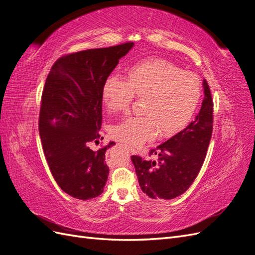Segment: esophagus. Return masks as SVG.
Masks as SVG:
<instances>
[{
  "label": "esophagus",
  "instance_id": "1",
  "mask_svg": "<svg viewBox=\"0 0 255 255\" xmlns=\"http://www.w3.org/2000/svg\"><path fill=\"white\" fill-rule=\"evenodd\" d=\"M128 150H129V152L132 153V154H134L136 152V150L134 148H132V146H128Z\"/></svg>",
  "mask_w": 255,
  "mask_h": 255
}]
</instances>
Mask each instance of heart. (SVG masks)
<instances>
[{
  "instance_id": "heart-1",
  "label": "heart",
  "mask_w": 255,
  "mask_h": 255,
  "mask_svg": "<svg viewBox=\"0 0 255 255\" xmlns=\"http://www.w3.org/2000/svg\"><path fill=\"white\" fill-rule=\"evenodd\" d=\"M135 98H143L141 112L115 125L112 135L130 145L142 144L158 132L172 136L186 128L196 113L201 85L197 76L170 61L151 58L130 67L125 81L110 78L104 83L102 99L113 114L126 113Z\"/></svg>"
}]
</instances>
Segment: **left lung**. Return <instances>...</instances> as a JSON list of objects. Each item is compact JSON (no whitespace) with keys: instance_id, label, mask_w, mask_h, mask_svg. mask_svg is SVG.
<instances>
[{"instance_id":"left-lung-1","label":"left lung","mask_w":255,"mask_h":255,"mask_svg":"<svg viewBox=\"0 0 255 255\" xmlns=\"http://www.w3.org/2000/svg\"><path fill=\"white\" fill-rule=\"evenodd\" d=\"M203 89L204 99L196 119L150 151V155L157 156L156 160L130 157L141 190L152 199L171 200L184 194L204 163L213 132L214 103L205 80Z\"/></svg>"}]
</instances>
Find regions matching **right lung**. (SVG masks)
Listing matches in <instances>:
<instances>
[{
    "mask_svg": "<svg viewBox=\"0 0 255 255\" xmlns=\"http://www.w3.org/2000/svg\"><path fill=\"white\" fill-rule=\"evenodd\" d=\"M134 47L126 42L58 58L45 81L39 134L45 159L58 186L80 200L100 196L110 173L105 152L92 151L102 125V89L119 59Z\"/></svg>",
    "mask_w": 255,
    "mask_h": 255,
    "instance_id": "1",
    "label": "right lung"
}]
</instances>
